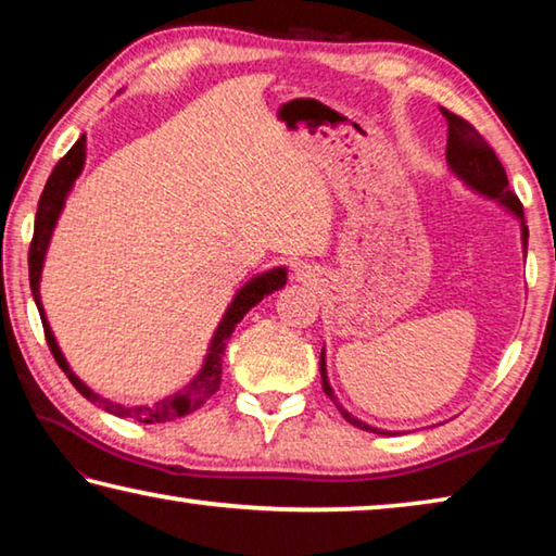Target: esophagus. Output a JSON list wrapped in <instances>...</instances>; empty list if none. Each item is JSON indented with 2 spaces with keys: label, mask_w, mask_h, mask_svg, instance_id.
Returning <instances> with one entry per match:
<instances>
[{
  "label": "esophagus",
  "mask_w": 556,
  "mask_h": 556,
  "mask_svg": "<svg viewBox=\"0 0 556 556\" xmlns=\"http://www.w3.org/2000/svg\"><path fill=\"white\" fill-rule=\"evenodd\" d=\"M296 279H299V281H312V279H314V269L306 267V265L299 267V269H296Z\"/></svg>",
  "instance_id": "1"
}]
</instances>
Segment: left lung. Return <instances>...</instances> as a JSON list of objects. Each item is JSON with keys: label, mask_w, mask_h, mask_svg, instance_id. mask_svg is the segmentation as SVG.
Wrapping results in <instances>:
<instances>
[{"label": "left lung", "mask_w": 556, "mask_h": 556, "mask_svg": "<svg viewBox=\"0 0 556 556\" xmlns=\"http://www.w3.org/2000/svg\"><path fill=\"white\" fill-rule=\"evenodd\" d=\"M441 115L446 117V125H448L446 164L451 168V174L460 178V181H464L470 191H476L478 195H483V199L503 205V208L510 213L513 218H517V223H520L522 252H527V225H525L522 203L517 201V195L510 191V186H507V174L501 164V159L495 156L493 147L488 144L485 139L478 135V131L470 127L466 119H460L458 115H454V112H448L444 108H441ZM318 365H321L324 392L333 400V404L338 407V412L343 414L345 421H351V425L357 429L372 431V434H382V437L400 434V431H388V429L365 425L363 419H357L351 412L343 409V404L338 402L331 382H328V375H326V348H321V363Z\"/></svg>", "instance_id": "obj_1"}]
</instances>
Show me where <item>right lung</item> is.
Returning <instances> with one entry per match:
<instances>
[{
	"label": "right lung",
	"instance_id": "add662e5",
	"mask_svg": "<svg viewBox=\"0 0 556 556\" xmlns=\"http://www.w3.org/2000/svg\"><path fill=\"white\" fill-rule=\"evenodd\" d=\"M86 135H83L78 142L71 147V152L65 154L46 181V188L41 193L39 201V211H36V220H34V240L29 248V281H31V294L36 306H39L41 314V324H43V333L46 341H49L51 353L55 357V363L61 365V370L68 375V380L73 382V388L78 390L83 397L90 400L92 404H98L100 409H105L110 414H115L119 419H135L142 421V425H162V421H172L176 417H184V414H191L201 407V404L211 397V394L218 392L220 388V378H223V355H225V343L232 336L235 326H238L244 314L250 312L252 306H257L262 299L267 294H275L277 289L287 285V267H271L262 275H255L250 281L235 291V296L230 301V306L225 308V314L220 318L218 328L208 343V353L203 357L201 370L195 372L193 380H188L181 390L174 394H166L164 400H159L154 404H119L112 402L108 397H100L96 390H90L86 382H83L78 375L71 370L68 361H65L59 343H55V336L49 326V318H46L43 304H41V271H43V262H46V252H49V244L53 238L55 223H59L65 199L73 191L75 178L80 176L83 166H86Z\"/></svg>",
	"mask_w": 556,
	"mask_h": 556
}]
</instances>
